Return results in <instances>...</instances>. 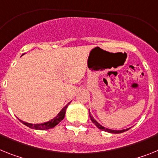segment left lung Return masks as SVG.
I'll list each match as a JSON object with an SVG mask.
<instances>
[{"label": "left lung", "instance_id": "left-lung-1", "mask_svg": "<svg viewBox=\"0 0 158 158\" xmlns=\"http://www.w3.org/2000/svg\"><path fill=\"white\" fill-rule=\"evenodd\" d=\"M89 115H90V120L92 121V123L95 125L96 127H98V129L100 130H103V131H106V132H108V133H111V134H120V133H123L125 131H127L130 128H127V129H125V130H111V129H108V128H106V127H102V125L99 124V123L94 118L92 115L90 114V110H89Z\"/></svg>", "mask_w": 158, "mask_h": 158}]
</instances>
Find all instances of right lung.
Instances as JSON below:
<instances>
[{
    "label": "right lung",
    "mask_w": 158,
    "mask_h": 158,
    "mask_svg": "<svg viewBox=\"0 0 158 158\" xmlns=\"http://www.w3.org/2000/svg\"><path fill=\"white\" fill-rule=\"evenodd\" d=\"M24 55V54H23ZM71 103V102H68L67 105L63 108L56 117L53 118L52 119L48 121V122H45V123H37V124H32V123H25L24 121L20 120L23 124H24L25 126H27L28 127L31 129H34V130H49L51 128H53L54 127H56V125L59 124V123L65 117V114H66V110L68 108V105Z\"/></svg>",
    "instance_id": "add662e5"
}]
</instances>
